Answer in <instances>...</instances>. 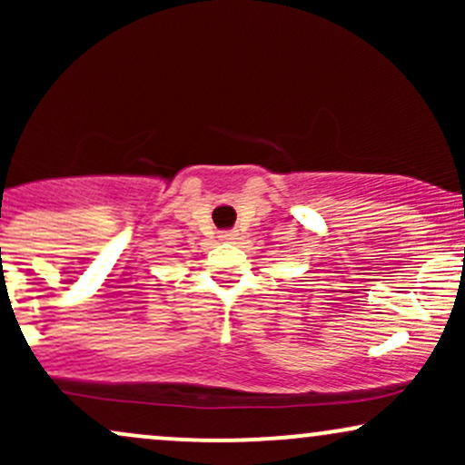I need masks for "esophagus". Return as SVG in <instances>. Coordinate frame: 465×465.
Here are the masks:
<instances>
[{
    "instance_id": "obj_1",
    "label": "esophagus",
    "mask_w": 465,
    "mask_h": 465,
    "mask_svg": "<svg viewBox=\"0 0 465 465\" xmlns=\"http://www.w3.org/2000/svg\"><path fill=\"white\" fill-rule=\"evenodd\" d=\"M238 233L236 232H223L221 233V240H236Z\"/></svg>"
}]
</instances>
